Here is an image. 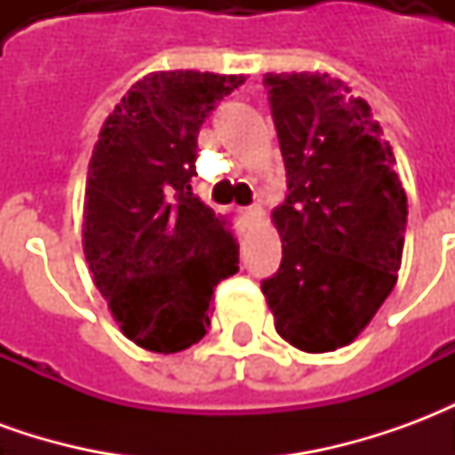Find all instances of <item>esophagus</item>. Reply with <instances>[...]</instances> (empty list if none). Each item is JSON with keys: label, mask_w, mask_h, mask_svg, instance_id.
Masks as SVG:
<instances>
[{"label": "esophagus", "mask_w": 455, "mask_h": 455, "mask_svg": "<svg viewBox=\"0 0 455 455\" xmlns=\"http://www.w3.org/2000/svg\"><path fill=\"white\" fill-rule=\"evenodd\" d=\"M243 214H246V217L251 219V221H260L266 212H263V207H260V204H251V207L243 209Z\"/></svg>", "instance_id": "obj_1"}]
</instances>
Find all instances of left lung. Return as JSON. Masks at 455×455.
Masks as SVG:
<instances>
[{"label": "left lung", "mask_w": 455, "mask_h": 455, "mask_svg": "<svg viewBox=\"0 0 455 455\" xmlns=\"http://www.w3.org/2000/svg\"><path fill=\"white\" fill-rule=\"evenodd\" d=\"M287 170L273 209L283 263L263 280L277 334L336 351L371 324L397 283L407 195L371 107L329 73H267Z\"/></svg>", "instance_id": "left-lung-1"}]
</instances>
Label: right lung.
<instances>
[{
    "instance_id": "right-lung-1",
    "label": "right lung",
    "mask_w": 455,
    "mask_h": 455,
    "mask_svg": "<svg viewBox=\"0 0 455 455\" xmlns=\"http://www.w3.org/2000/svg\"><path fill=\"white\" fill-rule=\"evenodd\" d=\"M246 75L150 73L107 116L84 188L83 248L121 334L178 353L207 334L214 287L238 270V243L189 180L209 112Z\"/></svg>"
}]
</instances>
